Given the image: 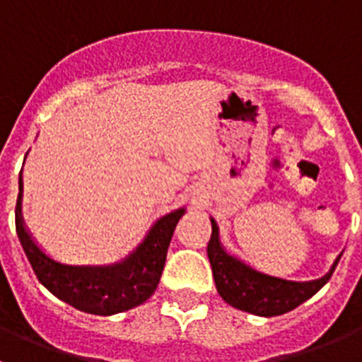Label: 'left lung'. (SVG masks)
Segmentation results:
<instances>
[{
  "instance_id": "left-lung-1",
  "label": "left lung",
  "mask_w": 362,
  "mask_h": 362,
  "mask_svg": "<svg viewBox=\"0 0 362 362\" xmlns=\"http://www.w3.org/2000/svg\"><path fill=\"white\" fill-rule=\"evenodd\" d=\"M210 223H212V238L209 241L206 254L210 259L217 292L230 306L254 313L259 317L283 315L315 296L330 281L339 259L343 255L339 254L330 270L319 279H284V277L272 276L267 272L257 270L246 261H243L239 255L226 250L225 245L221 243L219 226H217L216 219L210 217Z\"/></svg>"
}]
</instances>
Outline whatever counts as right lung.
I'll use <instances>...</instances> for the list:
<instances>
[{
    "instance_id": "add662e5",
    "label": "right lung",
    "mask_w": 362,
    "mask_h": 362,
    "mask_svg": "<svg viewBox=\"0 0 362 362\" xmlns=\"http://www.w3.org/2000/svg\"><path fill=\"white\" fill-rule=\"evenodd\" d=\"M23 177L19 174L16 232L32 270L50 293L92 315H114L145 303L158 288L175 225L187 209L179 206L159 217L141 243L124 257L107 264L63 263L36 241L21 214Z\"/></svg>"
}]
</instances>
